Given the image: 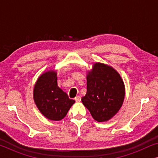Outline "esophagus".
<instances>
[{"mask_svg": "<svg viewBox=\"0 0 158 158\" xmlns=\"http://www.w3.org/2000/svg\"><path fill=\"white\" fill-rule=\"evenodd\" d=\"M75 101H76V102H80V101H81V96H76L75 98Z\"/></svg>", "mask_w": 158, "mask_h": 158, "instance_id": "34e87169", "label": "esophagus"}]
</instances>
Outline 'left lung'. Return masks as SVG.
I'll return each mask as SVG.
<instances>
[{
  "instance_id": "left-lung-1",
  "label": "left lung",
  "mask_w": 158,
  "mask_h": 158,
  "mask_svg": "<svg viewBox=\"0 0 158 158\" xmlns=\"http://www.w3.org/2000/svg\"><path fill=\"white\" fill-rule=\"evenodd\" d=\"M125 96L124 82L111 67L96 63L87 75V93L83 105L98 122H106L118 111Z\"/></svg>"
}]
</instances>
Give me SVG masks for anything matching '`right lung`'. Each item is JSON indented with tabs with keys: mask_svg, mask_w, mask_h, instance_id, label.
I'll return each instance as SVG.
<instances>
[{
	"mask_svg": "<svg viewBox=\"0 0 158 158\" xmlns=\"http://www.w3.org/2000/svg\"><path fill=\"white\" fill-rule=\"evenodd\" d=\"M57 73L50 70L39 77L34 88V100L48 119L60 121L67 115L75 101L57 85Z\"/></svg>",
	"mask_w": 158,
	"mask_h": 158,
	"instance_id": "right-lung-1",
	"label": "right lung"
}]
</instances>
